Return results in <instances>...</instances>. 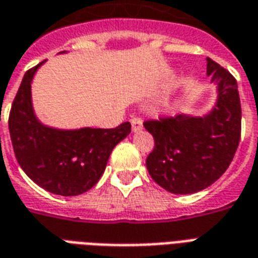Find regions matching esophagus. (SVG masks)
I'll list each match as a JSON object with an SVG mask.
<instances>
[{"label": "esophagus", "mask_w": 258, "mask_h": 258, "mask_svg": "<svg viewBox=\"0 0 258 258\" xmlns=\"http://www.w3.org/2000/svg\"><path fill=\"white\" fill-rule=\"evenodd\" d=\"M130 121H131V128H133L134 133H138V131H141L142 127H144V121H142V118L140 117H133Z\"/></svg>", "instance_id": "esophagus-1"}]
</instances>
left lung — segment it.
<instances>
[{"mask_svg": "<svg viewBox=\"0 0 258 258\" xmlns=\"http://www.w3.org/2000/svg\"><path fill=\"white\" fill-rule=\"evenodd\" d=\"M207 76L217 85V102L207 114L144 123L155 140L146 168L153 181L171 194H195L210 186L227 171L238 149L242 109L236 80L210 58Z\"/></svg>", "mask_w": 258, "mask_h": 258, "instance_id": "1", "label": "left lung"}]
</instances>
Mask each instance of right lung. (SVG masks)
Listing matches in <instances>:
<instances>
[{"label": "right lung", "instance_id": "add662e5", "mask_svg": "<svg viewBox=\"0 0 258 258\" xmlns=\"http://www.w3.org/2000/svg\"><path fill=\"white\" fill-rule=\"evenodd\" d=\"M44 62L26 72L15 96L9 113L11 141L16 160L29 178L51 194L76 196L99 181L113 148L131 133V124L125 121L109 130L44 125L31 102V81Z\"/></svg>", "mask_w": 258, "mask_h": 258}]
</instances>
